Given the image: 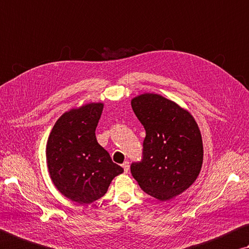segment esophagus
<instances>
[{
  "mask_svg": "<svg viewBox=\"0 0 249 249\" xmlns=\"http://www.w3.org/2000/svg\"><path fill=\"white\" fill-rule=\"evenodd\" d=\"M122 166H123L125 173H127V172L129 171V162H128V161H125L124 163L122 164Z\"/></svg>",
  "mask_w": 249,
  "mask_h": 249,
  "instance_id": "esophagus-1",
  "label": "esophagus"
}]
</instances>
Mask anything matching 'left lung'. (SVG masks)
Instances as JSON below:
<instances>
[{"mask_svg":"<svg viewBox=\"0 0 249 249\" xmlns=\"http://www.w3.org/2000/svg\"><path fill=\"white\" fill-rule=\"evenodd\" d=\"M132 107L146 137L142 160L130 164V172L144 193L169 200L186 191L199 175L200 130L186 110L159 94H140L132 100Z\"/></svg>","mask_w":249,"mask_h":249,"instance_id":"obj_1","label":"left lung"}]
</instances>
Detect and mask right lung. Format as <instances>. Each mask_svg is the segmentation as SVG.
Segmentation results:
<instances>
[{"mask_svg":"<svg viewBox=\"0 0 249 249\" xmlns=\"http://www.w3.org/2000/svg\"><path fill=\"white\" fill-rule=\"evenodd\" d=\"M102 110V103H89L64 113L48 139L47 163L54 186L80 205L101 198L124 171L97 142Z\"/></svg>","mask_w":249,"mask_h":249,"instance_id":"add662e5","label":"right lung"}]
</instances>
